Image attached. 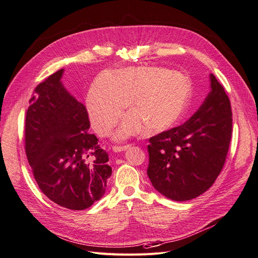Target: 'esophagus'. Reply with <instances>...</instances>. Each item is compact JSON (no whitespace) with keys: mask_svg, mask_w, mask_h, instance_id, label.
Listing matches in <instances>:
<instances>
[{"mask_svg":"<svg viewBox=\"0 0 258 258\" xmlns=\"http://www.w3.org/2000/svg\"><path fill=\"white\" fill-rule=\"evenodd\" d=\"M128 147H130V145H124V146H113V147H112V150H113L114 152H121V151L126 150Z\"/></svg>","mask_w":258,"mask_h":258,"instance_id":"34e87169","label":"esophagus"}]
</instances>
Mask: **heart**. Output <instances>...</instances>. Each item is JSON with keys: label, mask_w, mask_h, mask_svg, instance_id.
Here are the masks:
<instances>
[{"label": "heart", "mask_w": 258, "mask_h": 258, "mask_svg": "<svg viewBox=\"0 0 258 258\" xmlns=\"http://www.w3.org/2000/svg\"><path fill=\"white\" fill-rule=\"evenodd\" d=\"M191 84L185 75L158 67H138L105 72L95 80L87 98L93 127L106 135L117 123L131 99L134 109L124 118L117 138L135 133L160 132L171 127L185 112Z\"/></svg>", "instance_id": "1"}]
</instances>
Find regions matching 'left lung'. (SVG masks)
I'll use <instances>...</instances> for the list:
<instances>
[{"label":"left lung","instance_id":"1","mask_svg":"<svg viewBox=\"0 0 258 258\" xmlns=\"http://www.w3.org/2000/svg\"><path fill=\"white\" fill-rule=\"evenodd\" d=\"M209 79L212 90L194 116L149 139V178L157 191L174 201H188L211 188L230 148L231 102L215 75Z\"/></svg>","mask_w":258,"mask_h":258}]
</instances>
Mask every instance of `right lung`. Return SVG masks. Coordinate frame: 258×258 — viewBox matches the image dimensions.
Here are the masks:
<instances>
[{
	"label": "right lung",
	"mask_w": 258,
	"mask_h": 258,
	"mask_svg": "<svg viewBox=\"0 0 258 258\" xmlns=\"http://www.w3.org/2000/svg\"><path fill=\"white\" fill-rule=\"evenodd\" d=\"M56 71L35 88L25 114L24 149L38 187L57 205L90 207L111 174L108 154L89 134L86 107L69 94Z\"/></svg>",
	"instance_id": "right-lung-1"
}]
</instances>
